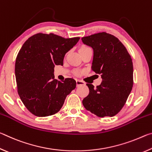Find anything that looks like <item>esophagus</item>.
Here are the masks:
<instances>
[{
	"label": "esophagus",
	"mask_w": 152,
	"mask_h": 152,
	"mask_svg": "<svg viewBox=\"0 0 152 152\" xmlns=\"http://www.w3.org/2000/svg\"><path fill=\"white\" fill-rule=\"evenodd\" d=\"M81 85H85V82L82 80H76V86H79Z\"/></svg>",
	"instance_id": "1"
}]
</instances>
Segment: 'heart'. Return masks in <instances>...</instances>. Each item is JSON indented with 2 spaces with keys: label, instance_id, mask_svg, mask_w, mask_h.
Returning <instances> with one entry per match:
<instances>
[{
  "label": "heart",
  "instance_id": "obj_1",
  "mask_svg": "<svg viewBox=\"0 0 152 152\" xmlns=\"http://www.w3.org/2000/svg\"><path fill=\"white\" fill-rule=\"evenodd\" d=\"M88 48H90L89 47H87V46H85V45H83V46H82L80 48L79 51L83 50H86V49H88ZM81 74V72L80 71H79V70L76 71V74Z\"/></svg>",
  "mask_w": 152,
  "mask_h": 152
}]
</instances>
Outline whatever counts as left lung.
Segmentation results:
<instances>
[{"label":"left lung","instance_id":"obj_1","mask_svg":"<svg viewBox=\"0 0 152 152\" xmlns=\"http://www.w3.org/2000/svg\"><path fill=\"white\" fill-rule=\"evenodd\" d=\"M82 40L93 49L91 69L102 78L96 88L92 84H86L89 94L82 104L97 117L115 116L122 109L132 90V59L124 45L109 33H95Z\"/></svg>","mask_w":152,"mask_h":152}]
</instances>
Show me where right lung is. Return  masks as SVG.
<instances>
[{
    "mask_svg": "<svg viewBox=\"0 0 152 152\" xmlns=\"http://www.w3.org/2000/svg\"><path fill=\"white\" fill-rule=\"evenodd\" d=\"M79 39L39 33L30 37L20 48L15 68L17 91L33 115L48 117L56 114L67 95L76 88L75 80L58 81L53 71L55 65L63 66L65 54Z\"/></svg>",
    "mask_w": 152,
    "mask_h": 152,
    "instance_id": "obj_1",
    "label": "right lung"
}]
</instances>
